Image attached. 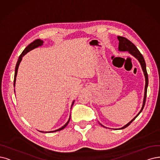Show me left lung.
Returning a JSON list of instances; mask_svg holds the SVG:
<instances>
[{"instance_id": "obj_1", "label": "left lung", "mask_w": 160, "mask_h": 160, "mask_svg": "<svg viewBox=\"0 0 160 160\" xmlns=\"http://www.w3.org/2000/svg\"><path fill=\"white\" fill-rule=\"evenodd\" d=\"M118 39L119 40V47L118 49L119 51H128V52L132 54L134 57L138 60V62L140 63V66L142 67V71L144 72V75L145 76V88H144V100H143V103H142V106L141 110L139 112V113L137 115V116L134 118L130 122H129L127 125L123 126L121 128L119 129H123L126 128L127 127H128L132 121L135 119V118L138 116L140 113L143 110V108L145 105V102H146V94H147V88H148V73H147L146 71V63L144 59V57L142 56V54L140 52V51L138 50L137 47L132 42H131L129 39H127V38L123 37H121V36H118ZM102 126H103L102 124H100ZM104 127V126H103Z\"/></svg>"}]
</instances>
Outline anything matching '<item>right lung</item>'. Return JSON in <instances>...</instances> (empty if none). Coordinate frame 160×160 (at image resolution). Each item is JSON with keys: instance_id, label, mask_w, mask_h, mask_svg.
<instances>
[{"instance_id": "add662e5", "label": "right lung", "mask_w": 160, "mask_h": 160, "mask_svg": "<svg viewBox=\"0 0 160 160\" xmlns=\"http://www.w3.org/2000/svg\"><path fill=\"white\" fill-rule=\"evenodd\" d=\"M42 44H43V41H42V40H41V39H36V40H35L33 42H32L31 43H30V44H29V45L24 49V50L23 51L22 53L20 54V56H19V58H18V62H17V63H16V68H15L14 79V87H15V84H16V76H17L18 67H19V65H20V62H21V61H22V57H23V56H25V54H26L28 52H29L30 50H33V49H34V48H35L39 47H41V46L42 45ZM14 91H15V90H14ZM73 104H74V100H73V102H72L71 108H72V107L73 106ZM69 120H70V117H69V119H68V122H67L64 125H63V127H62L61 128H60V129H56V130L52 131H48V132H44V131H40V132H56V131H61V130L64 129L65 127L68 125V124L69 123Z\"/></svg>"}]
</instances>
